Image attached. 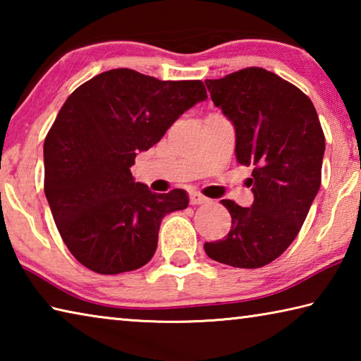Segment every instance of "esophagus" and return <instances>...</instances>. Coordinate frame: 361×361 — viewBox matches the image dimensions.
Segmentation results:
<instances>
[{
    "label": "esophagus",
    "mask_w": 361,
    "mask_h": 361,
    "mask_svg": "<svg viewBox=\"0 0 361 361\" xmlns=\"http://www.w3.org/2000/svg\"><path fill=\"white\" fill-rule=\"evenodd\" d=\"M189 202H191V205H200V204L209 202V199L199 192H191L189 194Z\"/></svg>",
    "instance_id": "34e87169"
}]
</instances>
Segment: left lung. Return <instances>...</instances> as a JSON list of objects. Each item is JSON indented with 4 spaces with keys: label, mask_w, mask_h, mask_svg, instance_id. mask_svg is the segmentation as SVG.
<instances>
[{
    "label": "left lung",
    "mask_w": 361,
    "mask_h": 361,
    "mask_svg": "<svg viewBox=\"0 0 361 361\" xmlns=\"http://www.w3.org/2000/svg\"><path fill=\"white\" fill-rule=\"evenodd\" d=\"M205 84L234 126L237 162L253 169L255 200H221L231 231L204 250L232 267H262L291 245L307 216L320 189L325 135L309 97L276 73L250 66Z\"/></svg>",
    "instance_id": "1"
}]
</instances>
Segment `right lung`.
<instances>
[{"label": "right lung", "mask_w": 361, "mask_h": 361, "mask_svg": "<svg viewBox=\"0 0 361 361\" xmlns=\"http://www.w3.org/2000/svg\"><path fill=\"white\" fill-rule=\"evenodd\" d=\"M204 100L202 81H159L129 68L100 73L66 99L44 140V192L82 266L114 276L152 258L164 216L189 199L185 189L149 191L130 167Z\"/></svg>", "instance_id": "obj_1"}]
</instances>
